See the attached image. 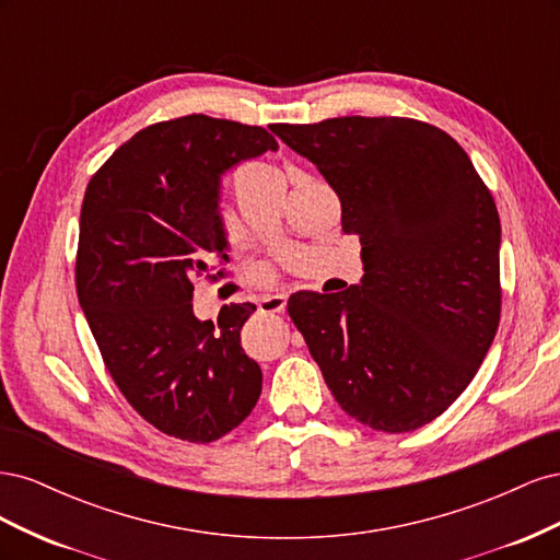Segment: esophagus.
Wrapping results in <instances>:
<instances>
[{
  "instance_id": "1",
  "label": "esophagus",
  "mask_w": 560,
  "mask_h": 560,
  "mask_svg": "<svg viewBox=\"0 0 560 560\" xmlns=\"http://www.w3.org/2000/svg\"><path fill=\"white\" fill-rule=\"evenodd\" d=\"M284 306H287V294H270L259 301V313H264V315L282 313Z\"/></svg>"
}]
</instances>
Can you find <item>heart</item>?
Masks as SVG:
<instances>
[{
  "label": "heart",
  "mask_w": 560,
  "mask_h": 560,
  "mask_svg": "<svg viewBox=\"0 0 560 560\" xmlns=\"http://www.w3.org/2000/svg\"><path fill=\"white\" fill-rule=\"evenodd\" d=\"M266 175H282L273 163L268 161H247L241 165L238 177L235 179H243V177H266Z\"/></svg>",
  "instance_id": "heart-1"
}]
</instances>
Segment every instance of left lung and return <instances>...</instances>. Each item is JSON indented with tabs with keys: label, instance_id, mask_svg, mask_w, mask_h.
Returning a JSON list of instances; mask_svg holds the SVG:
<instances>
[{
	"label": "left lung",
	"instance_id": "1",
	"mask_svg": "<svg viewBox=\"0 0 560 560\" xmlns=\"http://www.w3.org/2000/svg\"><path fill=\"white\" fill-rule=\"evenodd\" d=\"M276 151L261 126L189 114L147 126L118 147L83 196L77 294L105 366L156 430L210 444L261 395V369L241 346L254 306L217 322L194 315L191 276L229 261L222 175ZM208 278H224V268Z\"/></svg>",
	"mask_w": 560,
	"mask_h": 560
}]
</instances>
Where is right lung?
<instances>
[{
    "instance_id": "add662e5",
    "label": "right lung",
    "mask_w": 560,
    "mask_h": 560,
    "mask_svg": "<svg viewBox=\"0 0 560 560\" xmlns=\"http://www.w3.org/2000/svg\"><path fill=\"white\" fill-rule=\"evenodd\" d=\"M315 163L360 235L362 284L296 292V329L341 409L399 434L442 416L493 343L500 308V217L465 149L401 116L273 124Z\"/></svg>"
}]
</instances>
